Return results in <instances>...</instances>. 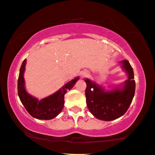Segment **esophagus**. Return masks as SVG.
Here are the masks:
<instances>
[{"label":"esophagus","instance_id":"34e87169","mask_svg":"<svg viewBox=\"0 0 155 155\" xmlns=\"http://www.w3.org/2000/svg\"><path fill=\"white\" fill-rule=\"evenodd\" d=\"M80 75H81V77L85 78V77H86L87 76H88V72H87V70H83V71L81 72Z\"/></svg>","mask_w":155,"mask_h":155}]
</instances>
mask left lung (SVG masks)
Wrapping results in <instances>:
<instances>
[{"label": "left lung", "instance_id": "left-lung-1", "mask_svg": "<svg viewBox=\"0 0 155 155\" xmlns=\"http://www.w3.org/2000/svg\"><path fill=\"white\" fill-rule=\"evenodd\" d=\"M128 74V79L121 88L106 91L90 79H85L86 104L91 113L100 120L112 121L122 116L127 111L134 97L136 83L134 70L127 60L121 61Z\"/></svg>", "mask_w": 155, "mask_h": 155}]
</instances>
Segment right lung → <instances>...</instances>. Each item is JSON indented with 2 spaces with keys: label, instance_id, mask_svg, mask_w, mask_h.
<instances>
[{
  "label": "right lung",
  "instance_id": "add662e5",
  "mask_svg": "<svg viewBox=\"0 0 155 155\" xmlns=\"http://www.w3.org/2000/svg\"><path fill=\"white\" fill-rule=\"evenodd\" d=\"M25 64L26 59H25L20 68L18 79V94L21 104L34 118L42 120H50L55 118L64 108V94L74 86L79 77L70 81L53 94L38 101V99L28 94L25 87L24 72Z\"/></svg>",
  "mask_w": 155,
  "mask_h": 155
}]
</instances>
